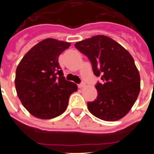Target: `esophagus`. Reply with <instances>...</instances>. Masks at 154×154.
Masks as SVG:
<instances>
[{"instance_id": "esophagus-1", "label": "esophagus", "mask_w": 154, "mask_h": 154, "mask_svg": "<svg viewBox=\"0 0 154 154\" xmlns=\"http://www.w3.org/2000/svg\"><path fill=\"white\" fill-rule=\"evenodd\" d=\"M85 86H86V84H85L84 83H80V84H78V88L82 89V88L85 87Z\"/></svg>"}]
</instances>
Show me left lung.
<instances>
[{
  "label": "left lung",
  "instance_id": "1",
  "mask_svg": "<svg viewBox=\"0 0 154 154\" xmlns=\"http://www.w3.org/2000/svg\"><path fill=\"white\" fill-rule=\"evenodd\" d=\"M74 46L87 56L94 74L102 81L95 85L96 99L87 103L89 112L104 121L123 118L140 92V74L132 56L120 44L104 35L94 36Z\"/></svg>",
  "mask_w": 154,
  "mask_h": 154
}]
</instances>
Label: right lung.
I'll return each mask as SVG.
<instances>
[{"instance_id":"add662e5","label":"right lung","mask_w":154,"mask_h":154,"mask_svg":"<svg viewBox=\"0 0 154 154\" xmlns=\"http://www.w3.org/2000/svg\"><path fill=\"white\" fill-rule=\"evenodd\" d=\"M71 43L47 38L33 47L17 66L15 86L19 100L34 117L53 119L65 112L77 86L64 77L59 56Z\"/></svg>"}]
</instances>
